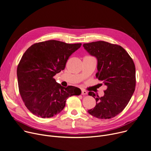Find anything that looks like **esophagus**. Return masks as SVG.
<instances>
[{
  "label": "esophagus",
  "mask_w": 151,
  "mask_h": 151,
  "mask_svg": "<svg viewBox=\"0 0 151 151\" xmlns=\"http://www.w3.org/2000/svg\"><path fill=\"white\" fill-rule=\"evenodd\" d=\"M87 93H88V92L86 91H85V90L82 91V95H86Z\"/></svg>",
  "instance_id": "34e87169"
}]
</instances>
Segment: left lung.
<instances>
[{
  "instance_id": "1",
  "label": "left lung",
  "mask_w": 151,
  "mask_h": 151,
  "mask_svg": "<svg viewBox=\"0 0 151 151\" xmlns=\"http://www.w3.org/2000/svg\"><path fill=\"white\" fill-rule=\"evenodd\" d=\"M83 46L97 60L96 77L107 89L99 97L89 92L96 101L88 113L100 119H109L120 114L128 104L135 88V66L129 54L121 46L104 41L84 43Z\"/></svg>"
}]
</instances>
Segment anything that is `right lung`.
Returning <instances> with one entry per match:
<instances>
[{"label": "right lung", "instance_id": "obj_1", "mask_svg": "<svg viewBox=\"0 0 151 151\" xmlns=\"http://www.w3.org/2000/svg\"><path fill=\"white\" fill-rule=\"evenodd\" d=\"M82 43L51 40L36 43L25 52L17 66L20 94L27 109L40 118H50L65 108L67 99L79 96L80 89L63 87L53 77L63 70L66 62Z\"/></svg>", "mask_w": 151, "mask_h": 151}]
</instances>
